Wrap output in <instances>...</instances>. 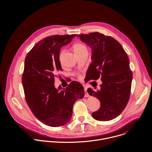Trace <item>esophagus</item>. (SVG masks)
<instances>
[{
  "label": "esophagus",
  "mask_w": 152,
  "mask_h": 152,
  "mask_svg": "<svg viewBox=\"0 0 152 152\" xmlns=\"http://www.w3.org/2000/svg\"><path fill=\"white\" fill-rule=\"evenodd\" d=\"M84 91H85V96H86V97H88L89 96V95H88V92H87V88H84Z\"/></svg>",
  "instance_id": "esophagus-1"
}]
</instances>
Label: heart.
<instances>
[{"instance_id":"b5f03b06","label":"heart","mask_w":152,"mask_h":152,"mask_svg":"<svg viewBox=\"0 0 152 152\" xmlns=\"http://www.w3.org/2000/svg\"><path fill=\"white\" fill-rule=\"evenodd\" d=\"M73 49L74 50L75 54H80V53H82L84 52L88 51V48H87V46L84 44L81 43L75 44L73 45ZM64 52V50H61V51L60 52V53H59L60 60H61V57L63 56Z\"/></svg>"}]
</instances>
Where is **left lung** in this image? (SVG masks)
I'll return each instance as SVG.
<instances>
[{
  "label": "left lung",
  "mask_w": 152,
  "mask_h": 152,
  "mask_svg": "<svg viewBox=\"0 0 152 152\" xmlns=\"http://www.w3.org/2000/svg\"><path fill=\"white\" fill-rule=\"evenodd\" d=\"M77 37L91 48L92 63L87 70V79L96 80L101 77L99 91L87 90L101 103L92 116L99 121L112 120L122 112L130 97L133 76L128 54L110 36L94 32Z\"/></svg>",
  "instance_id": "left-lung-1"
}]
</instances>
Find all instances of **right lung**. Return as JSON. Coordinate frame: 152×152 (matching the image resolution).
I'll return each instance as SVG.
<instances>
[{
	"label": "right lung",
	"mask_w": 152,
	"mask_h": 152,
	"mask_svg": "<svg viewBox=\"0 0 152 152\" xmlns=\"http://www.w3.org/2000/svg\"><path fill=\"white\" fill-rule=\"evenodd\" d=\"M76 36L55 35L44 39L25 58L22 84L26 101L34 115L51 127L66 124L71 118L74 103L84 96V87L78 82L73 81L63 89L54 86L55 74L62 71L61 48Z\"/></svg>",
	"instance_id": "right-lung-1"
}]
</instances>
